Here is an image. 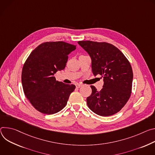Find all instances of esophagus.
<instances>
[{
	"mask_svg": "<svg viewBox=\"0 0 155 155\" xmlns=\"http://www.w3.org/2000/svg\"><path fill=\"white\" fill-rule=\"evenodd\" d=\"M82 85V84H77L76 85V88H79V87H81V86Z\"/></svg>",
	"mask_w": 155,
	"mask_h": 155,
	"instance_id": "34e87169",
	"label": "esophagus"
}]
</instances>
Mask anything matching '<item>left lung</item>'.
Instances as JSON below:
<instances>
[{"label":"left lung","instance_id":"8db88e82","mask_svg":"<svg viewBox=\"0 0 155 155\" xmlns=\"http://www.w3.org/2000/svg\"><path fill=\"white\" fill-rule=\"evenodd\" d=\"M90 55L94 76L104 77V85L98 91L91 85L88 107L95 114L109 116L121 110L129 100L133 72L130 62L117 47L107 42L82 41L78 42Z\"/></svg>","mask_w":155,"mask_h":155}]
</instances>
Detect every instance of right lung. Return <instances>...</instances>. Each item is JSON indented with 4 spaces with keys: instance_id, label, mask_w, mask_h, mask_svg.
Returning <instances> with one entry per match:
<instances>
[{
    "instance_id": "obj_1",
    "label": "right lung",
    "mask_w": 155,
    "mask_h": 155,
    "mask_svg": "<svg viewBox=\"0 0 155 155\" xmlns=\"http://www.w3.org/2000/svg\"><path fill=\"white\" fill-rule=\"evenodd\" d=\"M76 45L63 41L38 45L26 59L21 82L25 96L34 108L45 114L61 111L76 86L56 81L54 74L64 69L68 55Z\"/></svg>"
}]
</instances>
